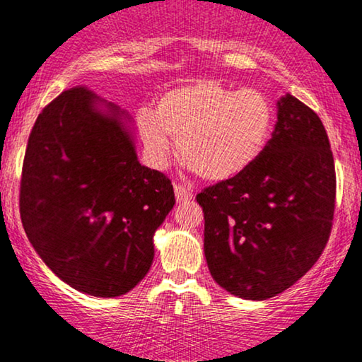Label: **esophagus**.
<instances>
[{
	"mask_svg": "<svg viewBox=\"0 0 362 362\" xmlns=\"http://www.w3.org/2000/svg\"><path fill=\"white\" fill-rule=\"evenodd\" d=\"M192 197H194V194H192L190 189H187V187H184V185H175L177 204H185V202L192 200Z\"/></svg>",
	"mask_w": 362,
	"mask_h": 362,
	"instance_id": "esophagus-1",
	"label": "esophagus"
}]
</instances>
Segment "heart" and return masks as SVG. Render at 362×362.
Masks as SVG:
<instances>
[{
	"label": "heart",
	"instance_id": "obj_1",
	"mask_svg": "<svg viewBox=\"0 0 362 362\" xmlns=\"http://www.w3.org/2000/svg\"><path fill=\"white\" fill-rule=\"evenodd\" d=\"M139 136L152 167L165 168L178 153L211 182L247 172L272 137L274 109L257 89H235L211 79L175 86L156 99L153 110L139 109Z\"/></svg>",
	"mask_w": 362,
	"mask_h": 362
}]
</instances>
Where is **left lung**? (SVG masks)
Listing matches in <instances>:
<instances>
[{"instance_id": "8db88e82", "label": "left lung", "mask_w": 362, "mask_h": 362, "mask_svg": "<svg viewBox=\"0 0 362 362\" xmlns=\"http://www.w3.org/2000/svg\"><path fill=\"white\" fill-rule=\"evenodd\" d=\"M258 160L197 195L211 276L243 300H268L321 257L336 199L334 158L321 119L291 94Z\"/></svg>"}]
</instances>
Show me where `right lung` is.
<instances>
[{
    "instance_id": "obj_1",
    "label": "right lung",
    "mask_w": 362,
    "mask_h": 362,
    "mask_svg": "<svg viewBox=\"0 0 362 362\" xmlns=\"http://www.w3.org/2000/svg\"><path fill=\"white\" fill-rule=\"evenodd\" d=\"M173 205L170 180L139 162L125 110L72 88L37 115L19 211L33 248L74 290L131 291L151 269L153 233Z\"/></svg>"
}]
</instances>
